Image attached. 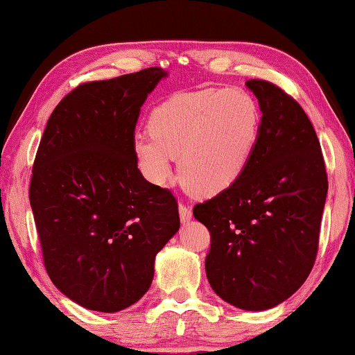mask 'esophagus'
<instances>
[{"instance_id": "obj_1", "label": "esophagus", "mask_w": 355, "mask_h": 355, "mask_svg": "<svg viewBox=\"0 0 355 355\" xmlns=\"http://www.w3.org/2000/svg\"><path fill=\"white\" fill-rule=\"evenodd\" d=\"M179 218H181L182 223H189L192 220V210L189 205H184V203H179Z\"/></svg>"}]
</instances>
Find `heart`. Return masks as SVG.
<instances>
[{
	"label": "heart",
	"mask_w": 355,
	"mask_h": 355,
	"mask_svg": "<svg viewBox=\"0 0 355 355\" xmlns=\"http://www.w3.org/2000/svg\"><path fill=\"white\" fill-rule=\"evenodd\" d=\"M152 135L134 139V153L145 176L164 184L179 158V176L197 196H216L239 179L254 158L261 111L241 87L174 95L152 111Z\"/></svg>",
	"instance_id": "1"
}]
</instances>
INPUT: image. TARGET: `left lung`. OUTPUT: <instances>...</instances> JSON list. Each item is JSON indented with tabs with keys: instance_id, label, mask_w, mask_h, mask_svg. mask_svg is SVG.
<instances>
[{
	"instance_id": "8db88e82",
	"label": "left lung",
	"mask_w": 355,
	"mask_h": 355,
	"mask_svg": "<svg viewBox=\"0 0 355 355\" xmlns=\"http://www.w3.org/2000/svg\"><path fill=\"white\" fill-rule=\"evenodd\" d=\"M259 98L260 139L244 174L193 207L210 231L208 283L227 304L266 310L291 297L313 268L328 176L318 137L297 101L268 80Z\"/></svg>"
}]
</instances>
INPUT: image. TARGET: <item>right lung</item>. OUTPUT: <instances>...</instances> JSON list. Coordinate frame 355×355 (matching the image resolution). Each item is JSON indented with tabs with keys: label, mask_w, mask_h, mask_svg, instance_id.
Listing matches in <instances>:
<instances>
[{
	"label": "right lung",
	"mask_w": 355,
	"mask_h": 355,
	"mask_svg": "<svg viewBox=\"0 0 355 355\" xmlns=\"http://www.w3.org/2000/svg\"><path fill=\"white\" fill-rule=\"evenodd\" d=\"M163 77L147 67L76 87L51 113L33 162L28 197L48 276L96 312L137 302L179 231L176 197L142 176L134 153L140 106Z\"/></svg>",
	"instance_id": "add662e5"
}]
</instances>
